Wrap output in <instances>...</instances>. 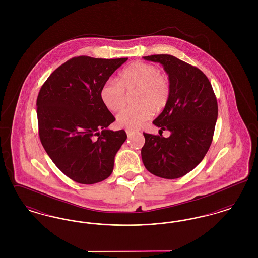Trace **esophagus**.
<instances>
[{
  "label": "esophagus",
  "instance_id": "34e87169",
  "mask_svg": "<svg viewBox=\"0 0 258 258\" xmlns=\"http://www.w3.org/2000/svg\"><path fill=\"white\" fill-rule=\"evenodd\" d=\"M136 132H138V131H137V130H134V128H126V130H125V133H126L127 136H131V135H134Z\"/></svg>",
  "mask_w": 258,
  "mask_h": 258
}]
</instances>
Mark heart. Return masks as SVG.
I'll list each match as a JSON object with an SVG mask.
<instances>
[{
	"instance_id": "heart-1",
	"label": "heart",
	"mask_w": 258,
	"mask_h": 258,
	"mask_svg": "<svg viewBox=\"0 0 258 258\" xmlns=\"http://www.w3.org/2000/svg\"><path fill=\"white\" fill-rule=\"evenodd\" d=\"M136 90L135 103L117 116L119 125L137 127L154 116V110H162L168 103L171 88L166 75L157 66L135 61L120 74L118 80L108 79L100 89L99 96L104 106L112 112L122 110L126 94Z\"/></svg>"
}]
</instances>
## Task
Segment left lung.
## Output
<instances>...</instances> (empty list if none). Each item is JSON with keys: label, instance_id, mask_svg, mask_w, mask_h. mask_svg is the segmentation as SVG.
<instances>
[{"label": "left lung", "instance_id": "1", "mask_svg": "<svg viewBox=\"0 0 258 258\" xmlns=\"http://www.w3.org/2000/svg\"><path fill=\"white\" fill-rule=\"evenodd\" d=\"M163 66L170 82V98L153 122L171 135L143 133L142 161L148 171L164 179H177L191 171L211 146L218 119V102L207 76L197 67L167 55L143 57Z\"/></svg>", "mask_w": 258, "mask_h": 258}]
</instances>
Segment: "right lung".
<instances>
[{
	"label": "right lung",
	"instance_id": "1",
	"mask_svg": "<svg viewBox=\"0 0 258 258\" xmlns=\"http://www.w3.org/2000/svg\"><path fill=\"white\" fill-rule=\"evenodd\" d=\"M126 60L74 57L55 70L40 88V142L56 166L76 183L96 184L108 178L126 139L123 130L107 128L115 117L99 96L102 85Z\"/></svg>",
	"mask_w": 258,
	"mask_h": 258
}]
</instances>
